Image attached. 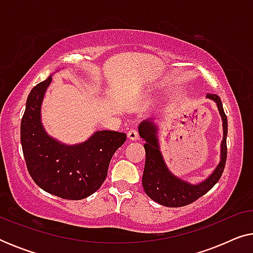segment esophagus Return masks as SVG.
Listing matches in <instances>:
<instances>
[{
    "mask_svg": "<svg viewBox=\"0 0 253 253\" xmlns=\"http://www.w3.org/2000/svg\"><path fill=\"white\" fill-rule=\"evenodd\" d=\"M127 138H129L130 140H138V139H139V134H138V131L137 130H130L129 132H127Z\"/></svg>",
    "mask_w": 253,
    "mask_h": 253,
    "instance_id": "1",
    "label": "esophagus"
}]
</instances>
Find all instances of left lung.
I'll list each match as a JSON object with an SVG mask.
<instances>
[{
    "instance_id": "obj_1",
    "label": "left lung",
    "mask_w": 253,
    "mask_h": 253,
    "mask_svg": "<svg viewBox=\"0 0 253 253\" xmlns=\"http://www.w3.org/2000/svg\"><path fill=\"white\" fill-rule=\"evenodd\" d=\"M206 98L216 102L223 123V139L221 143L220 164L217 165L213 174L199 184H190V183L176 177L169 171L161 155L160 148H159L157 138L158 129L153 122L145 121V122H141L138 127L140 137L145 140L144 148L145 153H146L143 174L144 190L151 199H153L160 205L167 207H182L189 205L209 192L222 175L227 160V116L224 114L222 102H221L219 95L207 94Z\"/></svg>"
}]
</instances>
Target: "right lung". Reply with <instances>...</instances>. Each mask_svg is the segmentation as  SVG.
Instances as JSON below:
<instances>
[{
    "label": "right lung",
    "instance_id": "1",
    "mask_svg": "<svg viewBox=\"0 0 253 253\" xmlns=\"http://www.w3.org/2000/svg\"><path fill=\"white\" fill-rule=\"evenodd\" d=\"M51 82L48 77L34 86L26 101L20 141L26 167L36 184L50 195L81 200L94 193L105 182L114 153L126 140L116 131H96L83 144H61L44 131L40 108L44 92Z\"/></svg>",
    "mask_w": 253,
    "mask_h": 253
}]
</instances>
